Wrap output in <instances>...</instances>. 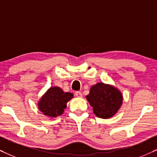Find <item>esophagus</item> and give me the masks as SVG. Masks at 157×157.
I'll list each match as a JSON object with an SVG mask.
<instances>
[{
	"instance_id": "obj_1",
	"label": "esophagus",
	"mask_w": 157,
	"mask_h": 157,
	"mask_svg": "<svg viewBox=\"0 0 157 157\" xmlns=\"http://www.w3.org/2000/svg\"><path fill=\"white\" fill-rule=\"evenodd\" d=\"M75 95L77 97H78V98H82V93L80 92V91H76V92H75Z\"/></svg>"
}]
</instances>
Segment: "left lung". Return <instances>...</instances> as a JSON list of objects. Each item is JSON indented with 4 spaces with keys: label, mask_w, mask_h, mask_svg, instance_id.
<instances>
[{
    "label": "left lung",
    "mask_w": 157,
    "mask_h": 157,
    "mask_svg": "<svg viewBox=\"0 0 157 157\" xmlns=\"http://www.w3.org/2000/svg\"><path fill=\"white\" fill-rule=\"evenodd\" d=\"M86 98L93 107V113L102 119L112 117L117 113L122 104L121 91L114 85L98 82L90 88Z\"/></svg>",
    "instance_id": "obj_1"
}]
</instances>
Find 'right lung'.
Masks as SVG:
<instances>
[{
	"instance_id": "add662e5",
	"label": "right lung",
	"mask_w": 157,
	"mask_h": 157,
	"mask_svg": "<svg viewBox=\"0 0 157 157\" xmlns=\"http://www.w3.org/2000/svg\"><path fill=\"white\" fill-rule=\"evenodd\" d=\"M73 96L72 93H65L59 87H51L39 100L38 109L48 117H56L64 112Z\"/></svg>"
}]
</instances>
